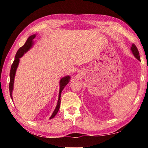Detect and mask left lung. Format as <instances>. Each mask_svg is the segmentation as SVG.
<instances>
[{
  "instance_id": "left-lung-1",
  "label": "left lung",
  "mask_w": 148,
  "mask_h": 148,
  "mask_svg": "<svg viewBox=\"0 0 148 148\" xmlns=\"http://www.w3.org/2000/svg\"><path fill=\"white\" fill-rule=\"evenodd\" d=\"M131 50H132V51L134 55L136 56V58L137 59L139 60H140V56H139V51H138V49H137V48L136 47V46L134 44H132V45Z\"/></svg>"
}]
</instances>
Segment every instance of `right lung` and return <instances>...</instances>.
<instances>
[{"label":"right lung","mask_w":148,"mask_h":148,"mask_svg":"<svg viewBox=\"0 0 148 148\" xmlns=\"http://www.w3.org/2000/svg\"><path fill=\"white\" fill-rule=\"evenodd\" d=\"M35 37H36V35H33V36H30L29 38H28V39L27 40L26 42L25 43V45L23 46H21V48H19V49L18 50V51L16 53V54L14 60L11 65V71H10V82H9V92H10V96H11V99H12V90H13V83H14L15 73H16V69L18 67L19 61H20V58H21V56L24 55V53H25L28 51V50H29L31 48V47H32V46L33 45L32 40L35 38ZM69 79H70V77L66 76V77L62 78L60 80V88L58 103H57V105H56V107L54 112H53L51 116L50 117V119L54 118L55 115L57 114V112L60 109V102H61L60 97H61L62 92L63 89L65 88V86L67 85L68 83L69 82Z\"/></svg>","instance_id":"right-lung-1"}]
</instances>
